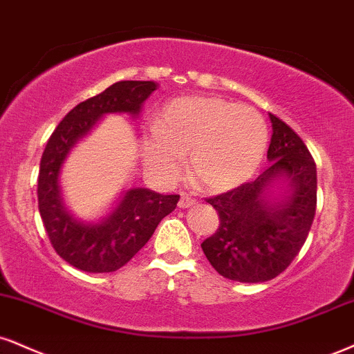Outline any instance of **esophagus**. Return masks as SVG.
Returning a JSON list of instances; mask_svg holds the SVG:
<instances>
[{
  "label": "esophagus",
  "instance_id": "1",
  "mask_svg": "<svg viewBox=\"0 0 354 354\" xmlns=\"http://www.w3.org/2000/svg\"><path fill=\"white\" fill-rule=\"evenodd\" d=\"M196 204V201L193 198H191V196H188V194H183L181 198H180V201H178V206L181 207V209H186V207H191V206H194Z\"/></svg>",
  "mask_w": 354,
  "mask_h": 354
}]
</instances>
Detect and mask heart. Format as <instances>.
I'll list each match as a JSON object with an SVG mask.
<instances>
[{"mask_svg":"<svg viewBox=\"0 0 354 354\" xmlns=\"http://www.w3.org/2000/svg\"><path fill=\"white\" fill-rule=\"evenodd\" d=\"M269 142V129L254 107L218 99L185 97L161 113L156 130L143 136L148 171L165 183L181 174L189 155L191 178L209 193H224L249 180Z\"/></svg>","mask_w":354,"mask_h":354,"instance_id":"heart-1","label":"heart"}]
</instances>
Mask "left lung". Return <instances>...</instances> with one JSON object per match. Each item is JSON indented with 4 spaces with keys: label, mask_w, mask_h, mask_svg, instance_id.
Instances as JSON below:
<instances>
[{
    "label": "left lung",
    "mask_w": 354,
    "mask_h": 354,
    "mask_svg": "<svg viewBox=\"0 0 354 354\" xmlns=\"http://www.w3.org/2000/svg\"><path fill=\"white\" fill-rule=\"evenodd\" d=\"M270 165L257 178L206 201L219 225L203 252L221 275L244 283L267 282L290 266L304 247L317 211V165L304 140L270 113ZM275 179L292 193L272 203L265 189Z\"/></svg>",
    "instance_id": "1"
}]
</instances>
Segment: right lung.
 Wrapping results in <instances>:
<instances>
[{
    "label": "right lung",
    "mask_w": 354,
    "mask_h": 354,
    "mask_svg": "<svg viewBox=\"0 0 354 354\" xmlns=\"http://www.w3.org/2000/svg\"><path fill=\"white\" fill-rule=\"evenodd\" d=\"M151 80H122L75 105L53 131L42 153L37 204L54 250L75 269L92 274L118 270L150 241L160 221L176 207L178 194L151 189L127 191L118 207L100 224H84L67 212L59 189V171L67 153L104 113L138 115L156 91Z\"/></svg>",
    "instance_id": "obj_1"
}]
</instances>
